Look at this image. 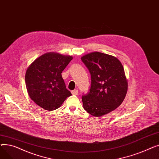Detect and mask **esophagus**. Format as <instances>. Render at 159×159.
<instances>
[{"instance_id": "obj_1", "label": "esophagus", "mask_w": 159, "mask_h": 159, "mask_svg": "<svg viewBox=\"0 0 159 159\" xmlns=\"http://www.w3.org/2000/svg\"><path fill=\"white\" fill-rule=\"evenodd\" d=\"M71 93L73 95H77L79 93V91L77 89H75V90H73L71 91Z\"/></svg>"}]
</instances>
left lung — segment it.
Segmentation results:
<instances>
[{
	"label": "left lung",
	"instance_id": "left-lung-1",
	"mask_svg": "<svg viewBox=\"0 0 159 159\" xmlns=\"http://www.w3.org/2000/svg\"><path fill=\"white\" fill-rule=\"evenodd\" d=\"M81 60L91 75L89 92L82 96L84 109L94 116L107 114L119 107L126 95L128 82L121 62L111 55L93 52Z\"/></svg>",
	"mask_w": 159,
	"mask_h": 159
}]
</instances>
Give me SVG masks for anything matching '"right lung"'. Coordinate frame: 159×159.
Segmentation results:
<instances>
[{"label": "right lung", "mask_w": 159, "mask_h": 159, "mask_svg": "<svg viewBox=\"0 0 159 159\" xmlns=\"http://www.w3.org/2000/svg\"><path fill=\"white\" fill-rule=\"evenodd\" d=\"M72 58L71 56L48 53L37 58L28 68L25 82L29 96L44 110L57 109L71 95L61 73Z\"/></svg>", "instance_id": "right-lung-1"}]
</instances>
